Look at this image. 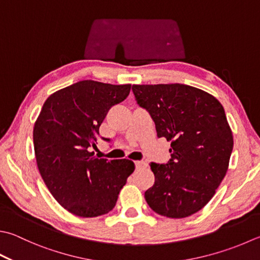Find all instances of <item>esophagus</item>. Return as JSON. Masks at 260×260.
<instances>
[{"label":"esophagus","mask_w":260,"mask_h":260,"mask_svg":"<svg viewBox=\"0 0 260 260\" xmlns=\"http://www.w3.org/2000/svg\"><path fill=\"white\" fill-rule=\"evenodd\" d=\"M135 164H136V169H137V170L144 169V168H146V166H147L146 161H141V160H136Z\"/></svg>","instance_id":"1"}]
</instances>
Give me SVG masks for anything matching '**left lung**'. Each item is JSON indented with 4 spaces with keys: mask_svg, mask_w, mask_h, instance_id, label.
<instances>
[{
    "mask_svg": "<svg viewBox=\"0 0 260 260\" xmlns=\"http://www.w3.org/2000/svg\"><path fill=\"white\" fill-rule=\"evenodd\" d=\"M132 91L149 112L158 138L171 143L168 164H150L155 183L146 202L161 216H191L206 206L228 172L233 136L223 106L182 84L134 85Z\"/></svg>",
    "mask_w": 260,
    "mask_h": 260,
    "instance_id": "1",
    "label": "left lung"
}]
</instances>
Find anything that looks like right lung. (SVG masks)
I'll return each instance as SVG.
<instances>
[{"label":"right lung","mask_w":260,"mask_h":260,"mask_svg":"<svg viewBox=\"0 0 260 260\" xmlns=\"http://www.w3.org/2000/svg\"><path fill=\"white\" fill-rule=\"evenodd\" d=\"M130 89V84L81 80L44 103L32 134L37 166L53 197L73 215L97 217L111 212L135 171L130 159L107 160L89 151L107 112Z\"/></svg>","instance_id":"1"}]
</instances>
